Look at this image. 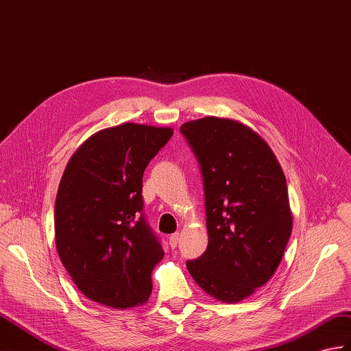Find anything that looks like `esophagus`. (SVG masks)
<instances>
[{
	"mask_svg": "<svg viewBox=\"0 0 351 351\" xmlns=\"http://www.w3.org/2000/svg\"><path fill=\"white\" fill-rule=\"evenodd\" d=\"M178 242H179V233H173V234H170V238H169V243H170V247L175 248V247L178 245Z\"/></svg>",
	"mask_w": 351,
	"mask_h": 351,
	"instance_id": "obj_1",
	"label": "esophagus"
}]
</instances>
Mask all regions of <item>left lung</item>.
I'll list each match as a JSON object with an SVG mask.
<instances>
[{"instance_id": "left-lung-1", "label": "left lung", "mask_w": 351, "mask_h": 351, "mask_svg": "<svg viewBox=\"0 0 351 351\" xmlns=\"http://www.w3.org/2000/svg\"><path fill=\"white\" fill-rule=\"evenodd\" d=\"M181 133L202 170L208 248L186 262L199 287L239 302L275 274L291 234L286 176L269 145L242 122L206 117Z\"/></svg>"}]
</instances>
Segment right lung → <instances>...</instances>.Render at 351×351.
Here are the masks:
<instances>
[{
	"instance_id": "obj_1",
	"label": "right lung",
	"mask_w": 351,
	"mask_h": 351,
	"mask_svg": "<svg viewBox=\"0 0 351 351\" xmlns=\"http://www.w3.org/2000/svg\"><path fill=\"white\" fill-rule=\"evenodd\" d=\"M169 127L124 122L100 130L65 167L55 200V243L64 267L97 304L143 305L165 256L143 215V172L172 137Z\"/></svg>"
}]
</instances>
